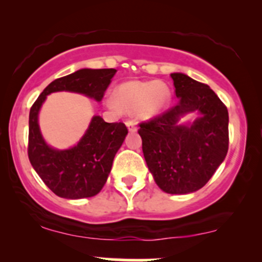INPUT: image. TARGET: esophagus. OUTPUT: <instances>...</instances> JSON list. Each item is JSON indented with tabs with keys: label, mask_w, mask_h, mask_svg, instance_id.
Wrapping results in <instances>:
<instances>
[{
	"label": "esophagus",
	"mask_w": 262,
	"mask_h": 262,
	"mask_svg": "<svg viewBox=\"0 0 262 262\" xmlns=\"http://www.w3.org/2000/svg\"><path fill=\"white\" fill-rule=\"evenodd\" d=\"M125 124H127L129 132H137V123H135L133 119H128V121L125 122Z\"/></svg>",
	"instance_id": "esophagus-1"
}]
</instances>
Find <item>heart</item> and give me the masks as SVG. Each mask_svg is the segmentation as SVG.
Returning a JSON list of instances; mask_svg holds the SVG:
<instances>
[{
	"label": "heart",
	"mask_w": 262,
	"mask_h": 262,
	"mask_svg": "<svg viewBox=\"0 0 262 262\" xmlns=\"http://www.w3.org/2000/svg\"><path fill=\"white\" fill-rule=\"evenodd\" d=\"M170 90L158 81H128L116 89L114 98L108 100V106L114 110L122 107L129 113L137 112L141 118H151L166 107Z\"/></svg>",
	"instance_id": "heart-1"
}]
</instances>
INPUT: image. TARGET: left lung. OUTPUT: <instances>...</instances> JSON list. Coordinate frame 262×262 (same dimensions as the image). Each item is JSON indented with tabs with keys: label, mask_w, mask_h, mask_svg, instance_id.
I'll return each instance as SVG.
<instances>
[{
	"label": "left lung",
	"mask_w": 262,
	"mask_h": 262,
	"mask_svg": "<svg viewBox=\"0 0 262 262\" xmlns=\"http://www.w3.org/2000/svg\"><path fill=\"white\" fill-rule=\"evenodd\" d=\"M177 103L139 124L143 152L156 185L166 193L185 194L202 188L223 162L229 146V116L208 85L181 73L171 74ZM198 112L192 125L179 117Z\"/></svg>",
	"instance_id": "8db88e82"
}]
</instances>
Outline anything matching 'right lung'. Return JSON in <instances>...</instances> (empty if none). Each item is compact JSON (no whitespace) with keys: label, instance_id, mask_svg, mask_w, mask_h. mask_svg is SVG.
<instances>
[{"label":"right lung","instance_id":"1","mask_svg":"<svg viewBox=\"0 0 262 262\" xmlns=\"http://www.w3.org/2000/svg\"><path fill=\"white\" fill-rule=\"evenodd\" d=\"M116 73V69H81L54 80L33 103L29 112L28 158L33 169L56 196L69 200L96 196L107 181L128 129L124 123H107L95 116L76 145L56 150L41 137L39 110L48 95L58 91L82 93L101 101Z\"/></svg>","mask_w":262,"mask_h":262}]
</instances>
